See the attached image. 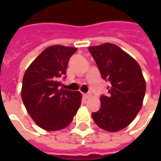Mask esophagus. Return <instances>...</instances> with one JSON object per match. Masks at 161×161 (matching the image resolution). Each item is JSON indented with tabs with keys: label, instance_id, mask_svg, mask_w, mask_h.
Instances as JSON below:
<instances>
[{
	"label": "esophagus",
	"instance_id": "34e87169",
	"mask_svg": "<svg viewBox=\"0 0 161 161\" xmlns=\"http://www.w3.org/2000/svg\"><path fill=\"white\" fill-rule=\"evenodd\" d=\"M89 96H90V94H88V93H83V98H85V99L86 98H88Z\"/></svg>",
	"mask_w": 161,
	"mask_h": 161
}]
</instances>
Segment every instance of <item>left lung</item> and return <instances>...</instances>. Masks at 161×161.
Masks as SVG:
<instances>
[{
	"label": "left lung",
	"instance_id": "left-lung-1",
	"mask_svg": "<svg viewBox=\"0 0 161 161\" xmlns=\"http://www.w3.org/2000/svg\"><path fill=\"white\" fill-rule=\"evenodd\" d=\"M101 76L109 82L101 107L92 114L98 127L116 132L127 127L142 107L146 83L140 65L127 53L112 43L89 47Z\"/></svg>",
	"mask_w": 161,
	"mask_h": 161
}]
</instances>
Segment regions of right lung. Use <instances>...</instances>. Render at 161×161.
Returning <instances> with one entry per match:
<instances>
[{
    "label": "right lung",
    "instance_id": "obj_1",
    "mask_svg": "<svg viewBox=\"0 0 161 161\" xmlns=\"http://www.w3.org/2000/svg\"><path fill=\"white\" fill-rule=\"evenodd\" d=\"M76 47L54 45L47 47L26 69L22 79L21 98L34 122L47 131L68 126L81 105L78 91L60 88V78Z\"/></svg>",
    "mask_w": 161,
    "mask_h": 161
}]
</instances>
